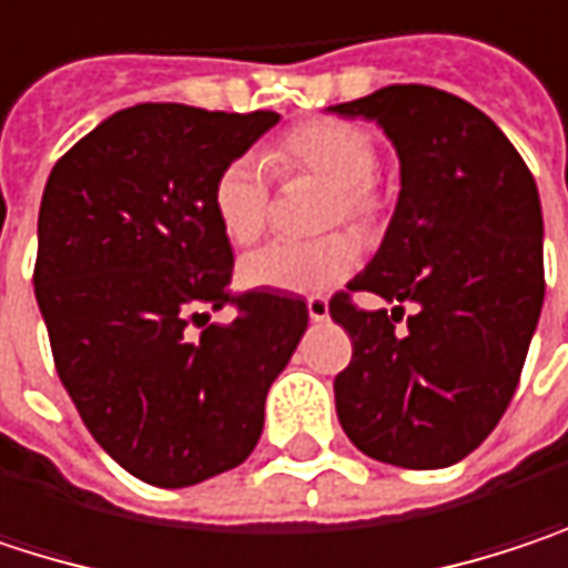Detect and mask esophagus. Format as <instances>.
I'll return each instance as SVG.
<instances>
[{"label":"esophagus","mask_w":568,"mask_h":568,"mask_svg":"<svg viewBox=\"0 0 568 568\" xmlns=\"http://www.w3.org/2000/svg\"><path fill=\"white\" fill-rule=\"evenodd\" d=\"M307 314H311L314 323H323V320H329V304L323 297H311L307 301Z\"/></svg>","instance_id":"1"}]
</instances>
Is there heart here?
<instances>
[{"instance_id":"1","label":"heart","mask_w":568,"mask_h":568,"mask_svg":"<svg viewBox=\"0 0 568 568\" xmlns=\"http://www.w3.org/2000/svg\"><path fill=\"white\" fill-rule=\"evenodd\" d=\"M274 160L287 170L314 173L329 185L326 225L339 219L369 229L383 212V195L373 185L376 140L366 126L349 120H314L284 136ZM212 212L222 235L232 245H251L261 239L271 212L267 173L257 156H235L222 166L212 185ZM359 264V245L349 235H326L317 242H271L251 251L239 264V281L248 291L317 294Z\"/></svg>"}]
</instances>
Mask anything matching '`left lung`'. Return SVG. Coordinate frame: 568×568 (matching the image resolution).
Here are the masks:
<instances>
[{"mask_svg":"<svg viewBox=\"0 0 568 568\" xmlns=\"http://www.w3.org/2000/svg\"><path fill=\"white\" fill-rule=\"evenodd\" d=\"M376 120L398 156V202L379 251L329 317L353 336L336 376V415L376 462L432 470L467 458L500 422L542 311V209L500 126L455 94L392 84L326 106ZM415 303L398 331L400 304Z\"/></svg>","mask_w":568,"mask_h":568,"instance_id":"left-lung-1","label":"left lung"}]
</instances>
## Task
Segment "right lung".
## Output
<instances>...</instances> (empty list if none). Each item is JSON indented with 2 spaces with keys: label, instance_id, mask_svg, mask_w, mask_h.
I'll return each instance as SVG.
<instances>
[{
  "label": "right lung",
  "instance_id": "1",
  "mask_svg": "<svg viewBox=\"0 0 568 568\" xmlns=\"http://www.w3.org/2000/svg\"><path fill=\"white\" fill-rule=\"evenodd\" d=\"M277 120L126 106L44 182L36 297L58 376L94 442L153 487H192L248 458L267 389L307 329V304L281 291H248L232 324L207 323L232 300L235 261L212 185Z\"/></svg>",
  "mask_w": 568,
  "mask_h": 568
}]
</instances>
